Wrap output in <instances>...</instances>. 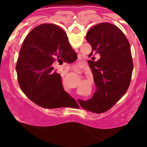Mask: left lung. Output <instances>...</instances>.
I'll list each match as a JSON object with an SVG mask.
<instances>
[{
	"mask_svg": "<svg viewBox=\"0 0 147 147\" xmlns=\"http://www.w3.org/2000/svg\"><path fill=\"white\" fill-rule=\"evenodd\" d=\"M86 40L92 47L88 57L94 60L95 55L100 56L97 61H88L96 88L92 98L79 102L88 111L102 113L110 110L129 88L133 70L130 45L121 30L108 23L92 27Z\"/></svg>",
	"mask_w": 147,
	"mask_h": 147,
	"instance_id": "1",
	"label": "left lung"
}]
</instances>
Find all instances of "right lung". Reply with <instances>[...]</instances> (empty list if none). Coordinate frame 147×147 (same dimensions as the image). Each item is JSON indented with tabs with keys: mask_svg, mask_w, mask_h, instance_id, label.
Returning <instances> with one entry per match:
<instances>
[{
	"mask_svg": "<svg viewBox=\"0 0 147 147\" xmlns=\"http://www.w3.org/2000/svg\"><path fill=\"white\" fill-rule=\"evenodd\" d=\"M77 55L65 32L55 24L35 27L23 42L16 65L19 85L31 101L43 108L65 107L72 98L63 89L60 74L54 67L74 62Z\"/></svg>",
	"mask_w": 147,
	"mask_h": 147,
	"instance_id": "obj_1",
	"label": "right lung"
}]
</instances>
